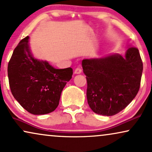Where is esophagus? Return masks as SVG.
I'll use <instances>...</instances> for the list:
<instances>
[{
	"label": "esophagus",
	"instance_id": "esophagus-1",
	"mask_svg": "<svg viewBox=\"0 0 152 152\" xmlns=\"http://www.w3.org/2000/svg\"><path fill=\"white\" fill-rule=\"evenodd\" d=\"M81 72H82V69L80 68H77L75 70V74H80Z\"/></svg>",
	"mask_w": 152,
	"mask_h": 152
}]
</instances>
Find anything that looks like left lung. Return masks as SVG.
Segmentation results:
<instances>
[{
	"mask_svg": "<svg viewBox=\"0 0 152 152\" xmlns=\"http://www.w3.org/2000/svg\"><path fill=\"white\" fill-rule=\"evenodd\" d=\"M87 82L88 104L98 115L113 116L126 108L138 93L143 64L138 49L119 54L82 61Z\"/></svg>",
	"mask_w": 152,
	"mask_h": 152,
	"instance_id": "obj_1",
	"label": "left lung"
}]
</instances>
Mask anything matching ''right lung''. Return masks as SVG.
<instances>
[{"instance_id":"1","label":"right lung","mask_w":152,"mask_h":152,"mask_svg":"<svg viewBox=\"0 0 152 152\" xmlns=\"http://www.w3.org/2000/svg\"><path fill=\"white\" fill-rule=\"evenodd\" d=\"M28 36L14 50L7 66L10 88L14 98L33 115L50 113L58 107L72 69H56L48 62L34 58L28 46Z\"/></svg>"}]
</instances>
